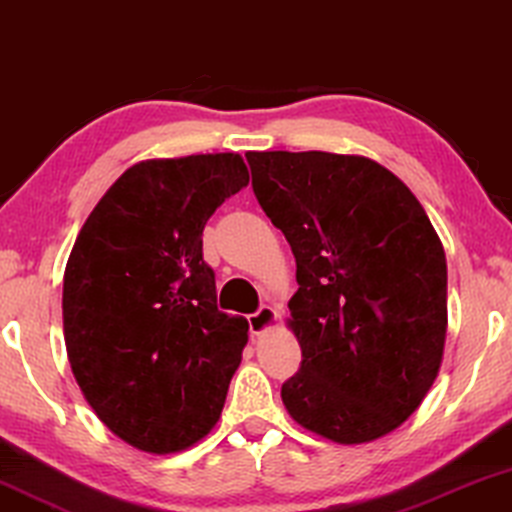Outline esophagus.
<instances>
[{
	"mask_svg": "<svg viewBox=\"0 0 512 512\" xmlns=\"http://www.w3.org/2000/svg\"><path fill=\"white\" fill-rule=\"evenodd\" d=\"M275 324H277V310L270 305H263L261 310L249 314V328L254 335L268 331V328H272Z\"/></svg>",
	"mask_w": 512,
	"mask_h": 512,
	"instance_id": "1",
	"label": "esophagus"
}]
</instances>
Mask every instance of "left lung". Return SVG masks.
Instances as JSON below:
<instances>
[{"label": "left lung", "mask_w": 512, "mask_h": 512, "mask_svg": "<svg viewBox=\"0 0 512 512\" xmlns=\"http://www.w3.org/2000/svg\"><path fill=\"white\" fill-rule=\"evenodd\" d=\"M258 205L296 256L289 328L303 349L282 401L303 429L359 445L429 394L447 333V263L424 207L363 156L249 151Z\"/></svg>", "instance_id": "left-lung-1"}]
</instances>
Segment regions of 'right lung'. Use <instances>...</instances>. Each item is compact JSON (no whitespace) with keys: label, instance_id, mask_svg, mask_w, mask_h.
Here are the masks:
<instances>
[{"label":"right lung","instance_id":"right-lung-1","mask_svg":"<svg viewBox=\"0 0 512 512\" xmlns=\"http://www.w3.org/2000/svg\"><path fill=\"white\" fill-rule=\"evenodd\" d=\"M247 184L240 153L142 160L76 237L62 284L69 366L95 415L137 450H186L219 422L249 324L216 307L202 230Z\"/></svg>","mask_w":512,"mask_h":512}]
</instances>
